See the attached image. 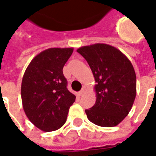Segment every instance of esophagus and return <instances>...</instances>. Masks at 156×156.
Masks as SVG:
<instances>
[{
  "mask_svg": "<svg viewBox=\"0 0 156 156\" xmlns=\"http://www.w3.org/2000/svg\"><path fill=\"white\" fill-rule=\"evenodd\" d=\"M83 94V90H81V91H79L78 93V96H82Z\"/></svg>",
  "mask_w": 156,
  "mask_h": 156,
  "instance_id": "1",
  "label": "esophagus"
}]
</instances>
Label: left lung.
Instances as JSON below:
<instances>
[{
	"label": "left lung",
	"mask_w": 156,
	"mask_h": 156,
	"mask_svg": "<svg viewBox=\"0 0 156 156\" xmlns=\"http://www.w3.org/2000/svg\"><path fill=\"white\" fill-rule=\"evenodd\" d=\"M88 62L94 77L96 103L86 109L92 123L114 127L130 111L136 96V75L128 58L105 43L84 46L77 50Z\"/></svg>",
	"instance_id": "1"
}]
</instances>
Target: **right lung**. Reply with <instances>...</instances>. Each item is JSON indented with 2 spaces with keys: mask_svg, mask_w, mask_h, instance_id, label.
<instances>
[{
  "mask_svg": "<svg viewBox=\"0 0 156 156\" xmlns=\"http://www.w3.org/2000/svg\"><path fill=\"white\" fill-rule=\"evenodd\" d=\"M73 48H48L33 58L22 82V106L41 130H57L65 124L76 96L68 91L62 68Z\"/></svg>",
  "mask_w": 156,
  "mask_h": 156,
  "instance_id": "right-lung-1",
  "label": "right lung"
}]
</instances>
